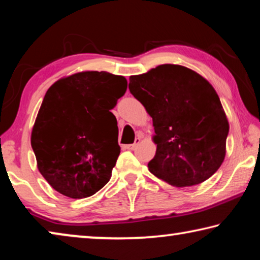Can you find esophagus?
Segmentation results:
<instances>
[{"label":"esophagus","instance_id":"esophagus-1","mask_svg":"<svg viewBox=\"0 0 260 260\" xmlns=\"http://www.w3.org/2000/svg\"><path fill=\"white\" fill-rule=\"evenodd\" d=\"M140 141H141L140 138H136L135 139V142L133 144H127V146H124V148L127 149V150H134V149L136 148V146H138V144L140 143Z\"/></svg>","mask_w":260,"mask_h":260}]
</instances>
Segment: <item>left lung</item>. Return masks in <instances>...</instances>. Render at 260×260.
<instances>
[{"mask_svg": "<svg viewBox=\"0 0 260 260\" xmlns=\"http://www.w3.org/2000/svg\"><path fill=\"white\" fill-rule=\"evenodd\" d=\"M129 91L152 118L156 155L150 172L177 187L202 183L226 155V113L211 83L192 70L162 64L129 77Z\"/></svg>", "mask_w": 260, "mask_h": 260, "instance_id": "1", "label": "left lung"}]
</instances>
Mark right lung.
<instances>
[{"label": "right lung", "instance_id": "add662e5", "mask_svg": "<svg viewBox=\"0 0 260 260\" xmlns=\"http://www.w3.org/2000/svg\"><path fill=\"white\" fill-rule=\"evenodd\" d=\"M126 89L124 77L86 71L59 79L47 90L30 144L42 177L61 195L85 199L109 182L120 153L110 110Z\"/></svg>", "mask_w": 260, "mask_h": 260}]
</instances>
